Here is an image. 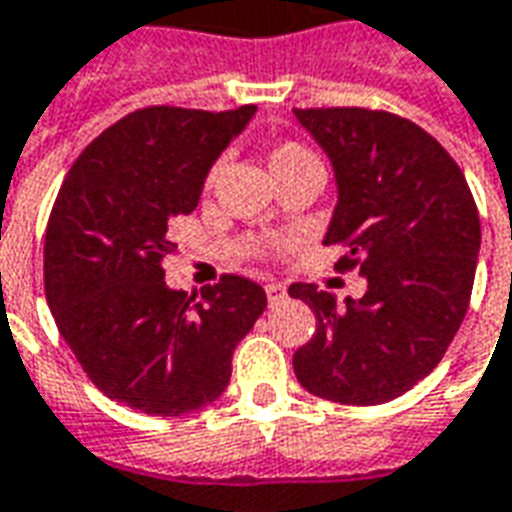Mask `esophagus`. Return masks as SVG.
I'll list each match as a JSON object with an SVG mask.
<instances>
[{
    "label": "esophagus",
    "mask_w": 512,
    "mask_h": 512,
    "mask_svg": "<svg viewBox=\"0 0 512 512\" xmlns=\"http://www.w3.org/2000/svg\"><path fill=\"white\" fill-rule=\"evenodd\" d=\"M266 296L271 305H277V302H282L288 296V291H285V285H280V282H271V285H266Z\"/></svg>",
    "instance_id": "34e87169"
}]
</instances>
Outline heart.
<instances>
[{"label": "heart", "mask_w": 512, "mask_h": 512, "mask_svg": "<svg viewBox=\"0 0 512 512\" xmlns=\"http://www.w3.org/2000/svg\"><path fill=\"white\" fill-rule=\"evenodd\" d=\"M302 157H313V155H310L307 149H302L299 144H282L268 155V169H280V166H285V163L302 160Z\"/></svg>", "instance_id": "b5f03b06"}]
</instances>
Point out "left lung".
<instances>
[{
	"label": "left lung",
	"mask_w": 512,
	"mask_h": 512,
	"mask_svg": "<svg viewBox=\"0 0 512 512\" xmlns=\"http://www.w3.org/2000/svg\"><path fill=\"white\" fill-rule=\"evenodd\" d=\"M330 157L338 202L324 246H346L335 268H360V299L310 282L288 293L316 313L296 349L302 388L341 405H382L441 363L463 324L480 255V213L468 182L430 132L366 107L293 110Z\"/></svg>",
	"instance_id": "left-lung-1"
}]
</instances>
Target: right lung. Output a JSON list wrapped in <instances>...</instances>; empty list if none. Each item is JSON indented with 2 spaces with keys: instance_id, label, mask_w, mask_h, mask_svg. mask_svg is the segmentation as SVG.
I'll list each match as a JSON object with an SVG mask.
<instances>
[{
  "instance_id": "add662e5",
  "label": "right lung",
  "mask_w": 512,
  "mask_h": 512,
  "mask_svg": "<svg viewBox=\"0 0 512 512\" xmlns=\"http://www.w3.org/2000/svg\"><path fill=\"white\" fill-rule=\"evenodd\" d=\"M255 105L144 107L85 146L46 224L44 288L63 341L99 391L146 416H180L230 385L232 352L266 310L257 282L224 274L188 296L166 285L169 221L188 216Z\"/></svg>"
}]
</instances>
